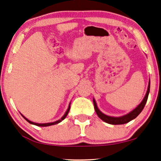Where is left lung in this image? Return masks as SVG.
Returning a JSON list of instances; mask_svg holds the SVG:
<instances>
[{
    "label": "left lung",
    "instance_id": "obj_1",
    "mask_svg": "<svg viewBox=\"0 0 161 161\" xmlns=\"http://www.w3.org/2000/svg\"><path fill=\"white\" fill-rule=\"evenodd\" d=\"M149 91H150V80H149V82H148L147 92H146V96H145L144 98L142 99L141 103H140V104H139L135 109H134L132 111H130V112L128 113V114L124 115V116H122L114 117V116H108V115L104 114L102 111L99 110L98 106H97L96 101H95V99L93 98V104H94L95 110H96V114L98 115L99 118H100L102 120L104 121V122L108 123V124H111V125L125 124V123H128L130 122V121L134 119H135L136 117L142 112V110H143L145 105L146 104V102H147L148 94H149Z\"/></svg>",
    "mask_w": 161,
    "mask_h": 161
}]
</instances>
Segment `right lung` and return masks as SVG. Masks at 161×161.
I'll use <instances>...</instances> for the list:
<instances>
[{"mask_svg":"<svg viewBox=\"0 0 161 161\" xmlns=\"http://www.w3.org/2000/svg\"><path fill=\"white\" fill-rule=\"evenodd\" d=\"M70 104H71V103H70V104H69V108H68V109H67L66 112L65 113V114L63 115L62 118H61L60 119H59V120H57V121H55V122H48V123H36V122H31V120H29L28 119H27V118H26L25 116H24L23 115L21 114V116H23V118L25 119L26 121H27V122H28L29 123H31V124H32V125H36V126H40V127H47V126H50V125H57V124H58V123H59L60 122H62V121H63V119H64L65 118V117H66L67 115H68L69 110H70Z\"/></svg>","mask_w":161,"mask_h":161,"instance_id":"add662e5","label":"right lung"}]
</instances>
